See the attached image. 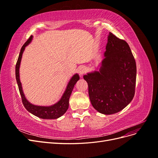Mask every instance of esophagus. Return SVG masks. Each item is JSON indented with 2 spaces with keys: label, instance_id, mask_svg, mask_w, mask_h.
<instances>
[{
  "label": "esophagus",
  "instance_id": "34e87169",
  "mask_svg": "<svg viewBox=\"0 0 158 158\" xmlns=\"http://www.w3.org/2000/svg\"><path fill=\"white\" fill-rule=\"evenodd\" d=\"M78 72H79V74L81 76H82L83 74H84L85 73V72H86V68H85L84 66H80L79 70H78Z\"/></svg>",
  "mask_w": 158,
  "mask_h": 158
}]
</instances>
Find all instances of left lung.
I'll list each match as a JSON object with an SVG mask.
<instances>
[{"label": "left lung", "mask_w": 158, "mask_h": 158, "mask_svg": "<svg viewBox=\"0 0 158 158\" xmlns=\"http://www.w3.org/2000/svg\"><path fill=\"white\" fill-rule=\"evenodd\" d=\"M99 71L88 73L84 79L88 84L91 103L99 113H118L131 103L135 93L136 61L130 47L110 32Z\"/></svg>", "instance_id": "obj_1"}]
</instances>
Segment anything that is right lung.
<instances>
[{
    "label": "right lung",
    "instance_id": "1",
    "mask_svg": "<svg viewBox=\"0 0 158 158\" xmlns=\"http://www.w3.org/2000/svg\"><path fill=\"white\" fill-rule=\"evenodd\" d=\"M32 38L33 36L31 35L29 39L27 40V41L22 46L16 64V78L18 85L19 91H20V93L22 97V103L25 108L28 111L31 113V114H34L35 116L37 117H40L44 119H55L61 117L62 115H63L66 113V111H67L69 106L70 96L72 94V92H73L74 85L80 79V76L78 74H76L71 78L67 85V87L66 88L65 92L63 95V96L61 97L60 99L58 102L54 105H52V106H38L30 103L26 99L24 94H23L22 84L20 80V73H19V70H20V65L21 63L23 52L25 49V47L31 41Z\"/></svg>",
    "mask_w": 158,
    "mask_h": 158
}]
</instances>
